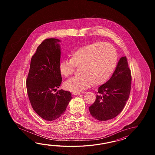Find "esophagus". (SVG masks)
Returning <instances> with one entry per match:
<instances>
[{"mask_svg": "<svg viewBox=\"0 0 155 155\" xmlns=\"http://www.w3.org/2000/svg\"><path fill=\"white\" fill-rule=\"evenodd\" d=\"M73 95L75 96H78L80 95V93H73Z\"/></svg>", "mask_w": 155, "mask_h": 155, "instance_id": "1", "label": "esophagus"}]
</instances>
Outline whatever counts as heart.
Returning <instances> with one entry per match:
<instances>
[{
    "instance_id": "b5f03b06",
    "label": "heart",
    "mask_w": 155,
    "mask_h": 155,
    "mask_svg": "<svg viewBox=\"0 0 155 155\" xmlns=\"http://www.w3.org/2000/svg\"><path fill=\"white\" fill-rule=\"evenodd\" d=\"M117 60L115 48L109 43L97 42L79 48L71 59L60 63V73L65 77L71 75L75 67L80 68L81 75L68 80L64 87L73 93H80L92 83L95 85L103 84L111 75Z\"/></svg>"
}]
</instances>
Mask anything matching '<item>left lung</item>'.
<instances>
[{
	"mask_svg": "<svg viewBox=\"0 0 155 155\" xmlns=\"http://www.w3.org/2000/svg\"><path fill=\"white\" fill-rule=\"evenodd\" d=\"M131 86V71L126 57L122 56L111 78L99 87L95 101L89 107L90 114L101 121L115 117L129 99Z\"/></svg>",
	"mask_w": 155,
	"mask_h": 155,
	"instance_id": "left-lung-1",
	"label": "left lung"
}]
</instances>
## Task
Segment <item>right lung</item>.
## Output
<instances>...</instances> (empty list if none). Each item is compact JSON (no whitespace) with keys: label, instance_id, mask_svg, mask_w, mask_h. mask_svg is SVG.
<instances>
[{"label":"right lung","instance_id":"add662e5","mask_svg":"<svg viewBox=\"0 0 155 155\" xmlns=\"http://www.w3.org/2000/svg\"><path fill=\"white\" fill-rule=\"evenodd\" d=\"M61 41L44 40L32 56L26 79L28 95L33 110L42 119L53 121L66 110L72 99L69 91L62 89L54 94L62 81L59 71Z\"/></svg>","mask_w":155,"mask_h":155}]
</instances>
